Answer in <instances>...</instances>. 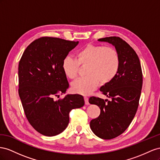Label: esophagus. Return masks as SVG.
Listing matches in <instances>:
<instances>
[{
    "mask_svg": "<svg viewBox=\"0 0 160 160\" xmlns=\"http://www.w3.org/2000/svg\"><path fill=\"white\" fill-rule=\"evenodd\" d=\"M84 102H85V104H86V105H87V104H89V102H88V97H84Z\"/></svg>",
    "mask_w": 160,
    "mask_h": 160,
    "instance_id": "1",
    "label": "esophagus"
}]
</instances>
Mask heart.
<instances>
[{"label":"heart","mask_w":160,"mask_h":160,"mask_svg":"<svg viewBox=\"0 0 160 160\" xmlns=\"http://www.w3.org/2000/svg\"><path fill=\"white\" fill-rule=\"evenodd\" d=\"M86 66L87 76L72 84L75 93L88 95L98 87L100 82L102 84L111 82L120 69L119 53L113 47L88 44L76 53V59L70 56L63 58L62 68L66 76L74 80L78 74L80 66Z\"/></svg>","instance_id":"heart-1"}]
</instances>
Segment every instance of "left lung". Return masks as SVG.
<instances>
[{
    "instance_id": "obj_1",
    "label": "left lung",
    "mask_w": 160,
    "mask_h": 160,
    "mask_svg": "<svg viewBox=\"0 0 160 160\" xmlns=\"http://www.w3.org/2000/svg\"><path fill=\"white\" fill-rule=\"evenodd\" d=\"M111 43L119 53L120 69L111 82L100 90L110 100L92 97L89 102L100 109V114L90 121L93 133L103 139H111L122 134L129 126L139 106L143 84L141 63L135 50L118 37L98 39Z\"/></svg>"
}]
</instances>
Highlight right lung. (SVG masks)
<instances>
[{"label": "right lung", "mask_w": 160, "mask_h": 160, "mask_svg": "<svg viewBox=\"0 0 160 160\" xmlns=\"http://www.w3.org/2000/svg\"><path fill=\"white\" fill-rule=\"evenodd\" d=\"M78 44L63 39L42 37L30 43L19 63V95L29 122L39 133H61L69 123V113L84 105L80 94L66 93L69 84L62 68L63 58Z\"/></svg>", "instance_id": "add662e5"}]
</instances>
